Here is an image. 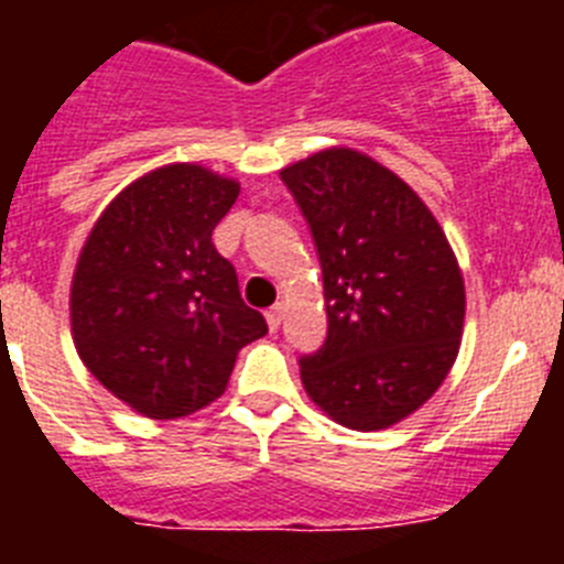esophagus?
<instances>
[{
    "instance_id": "obj_1",
    "label": "esophagus",
    "mask_w": 564,
    "mask_h": 564,
    "mask_svg": "<svg viewBox=\"0 0 564 564\" xmlns=\"http://www.w3.org/2000/svg\"><path fill=\"white\" fill-rule=\"evenodd\" d=\"M282 318H285V307H282V305H273V307H268V311H265L268 330H271V333H276V330H279V325H282Z\"/></svg>"
}]
</instances>
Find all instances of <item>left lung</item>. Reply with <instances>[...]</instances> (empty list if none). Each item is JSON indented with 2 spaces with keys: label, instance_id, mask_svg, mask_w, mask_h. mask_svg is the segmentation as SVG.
Instances as JSON below:
<instances>
[{
  "label": "left lung",
  "instance_id": "8db88e82",
  "mask_svg": "<svg viewBox=\"0 0 564 564\" xmlns=\"http://www.w3.org/2000/svg\"><path fill=\"white\" fill-rule=\"evenodd\" d=\"M311 228L327 338L299 358L307 395L350 430H383L432 398L457 358L466 291L432 212L352 149L279 172Z\"/></svg>",
  "mask_w": 564,
  "mask_h": 564
}]
</instances>
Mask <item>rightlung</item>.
I'll list each match as a JSON object with an SVG mask.
<instances>
[{"label":"right lung","instance_id":"add662e5","mask_svg":"<svg viewBox=\"0 0 564 564\" xmlns=\"http://www.w3.org/2000/svg\"><path fill=\"white\" fill-rule=\"evenodd\" d=\"M237 194L203 166H163L109 203L78 257L69 293L78 356L154 421L220 398L237 352L268 333L212 242Z\"/></svg>","mask_w":564,"mask_h":564}]
</instances>
